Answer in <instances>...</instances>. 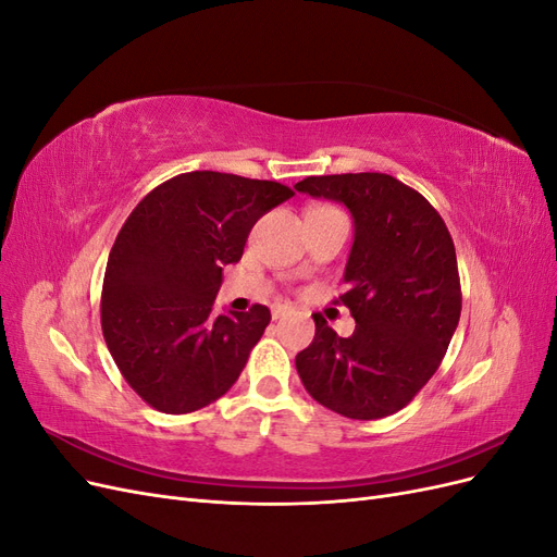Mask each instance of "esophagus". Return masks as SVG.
Wrapping results in <instances>:
<instances>
[{"mask_svg": "<svg viewBox=\"0 0 557 557\" xmlns=\"http://www.w3.org/2000/svg\"><path fill=\"white\" fill-rule=\"evenodd\" d=\"M290 315V309L288 307H276L274 311H272V318L274 320H283V318H288Z\"/></svg>", "mask_w": 557, "mask_h": 557, "instance_id": "esophagus-1", "label": "esophagus"}]
</instances>
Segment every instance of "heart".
Wrapping results in <instances>:
<instances>
[{
	"mask_svg": "<svg viewBox=\"0 0 557 557\" xmlns=\"http://www.w3.org/2000/svg\"><path fill=\"white\" fill-rule=\"evenodd\" d=\"M320 209H330V207H320Z\"/></svg>",
	"mask_w": 557,
	"mask_h": 557,
	"instance_id": "obj_1",
	"label": "heart"
}]
</instances>
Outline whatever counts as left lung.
<instances>
[{
	"mask_svg": "<svg viewBox=\"0 0 557 557\" xmlns=\"http://www.w3.org/2000/svg\"><path fill=\"white\" fill-rule=\"evenodd\" d=\"M295 190L348 207L356 223L346 293L356 318L348 339L313 313L315 336L297 352L307 393L334 413L376 420L420 393L458 327V258L442 215L418 190L379 172L307 176Z\"/></svg>",
	"mask_w": 557,
	"mask_h": 557,
	"instance_id": "obj_1",
	"label": "left lung"
}]
</instances>
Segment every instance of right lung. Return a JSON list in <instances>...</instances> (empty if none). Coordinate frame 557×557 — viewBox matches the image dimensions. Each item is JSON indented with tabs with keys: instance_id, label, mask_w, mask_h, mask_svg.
Segmentation results:
<instances>
[{
	"instance_id": "right-lung-1",
	"label": "right lung",
	"mask_w": 557,
	"mask_h": 557,
	"mask_svg": "<svg viewBox=\"0 0 557 557\" xmlns=\"http://www.w3.org/2000/svg\"><path fill=\"white\" fill-rule=\"evenodd\" d=\"M293 195L276 181L188 172L134 207L109 252L102 332L148 407L193 413L239 379L272 313L252 305L215 315V293L258 218Z\"/></svg>"
}]
</instances>
